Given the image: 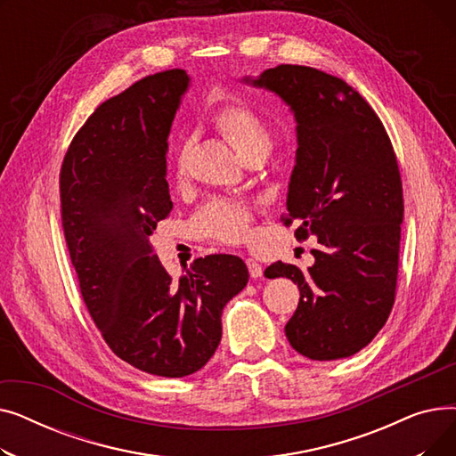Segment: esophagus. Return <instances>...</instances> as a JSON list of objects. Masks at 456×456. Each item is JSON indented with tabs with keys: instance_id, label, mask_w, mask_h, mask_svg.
I'll use <instances>...</instances> for the list:
<instances>
[{
	"instance_id": "34e87169",
	"label": "esophagus",
	"mask_w": 456,
	"mask_h": 456,
	"mask_svg": "<svg viewBox=\"0 0 456 456\" xmlns=\"http://www.w3.org/2000/svg\"><path fill=\"white\" fill-rule=\"evenodd\" d=\"M246 265H248L249 275H251L253 279H258V277H262V265H258L256 260H253V258H248V260H246Z\"/></svg>"
}]
</instances>
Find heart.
I'll return each instance as SVG.
<instances>
[{
    "label": "heart",
    "mask_w": 456,
    "mask_h": 456,
    "mask_svg": "<svg viewBox=\"0 0 456 456\" xmlns=\"http://www.w3.org/2000/svg\"><path fill=\"white\" fill-rule=\"evenodd\" d=\"M214 126L240 159L249 155H268L273 143L272 131L248 103L231 102L214 114ZM184 172V151L177 159V174ZM249 210L240 201L212 200L205 203L191 220V231L203 238L220 242H240L248 232Z\"/></svg>",
    "instance_id": "obj_1"
}]
</instances>
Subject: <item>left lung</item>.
Returning <instances> with one entry per match:
<instances>
[{
	"mask_svg": "<svg viewBox=\"0 0 456 456\" xmlns=\"http://www.w3.org/2000/svg\"><path fill=\"white\" fill-rule=\"evenodd\" d=\"M296 118V166L284 224L297 240L318 238L305 273L275 262L265 275L292 279L301 294L284 332L310 361H338L366 347L395 299L403 186L385 126L346 81L322 69L279 64L253 79Z\"/></svg>",
	"mask_w": 456,
	"mask_h": 456,
	"instance_id": "1",
	"label": "left lung"
}]
</instances>
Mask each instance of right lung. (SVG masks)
<instances>
[{
  "mask_svg": "<svg viewBox=\"0 0 456 456\" xmlns=\"http://www.w3.org/2000/svg\"><path fill=\"white\" fill-rule=\"evenodd\" d=\"M190 77L167 69L102 103L61 167L66 246L88 313L116 356L159 377L201 370L222 340L224 306L248 284L242 258L208 255L172 279L150 236L174 203L167 134Z\"/></svg>",
  "mask_w": 456,
  "mask_h": 456,
  "instance_id": "add662e5",
  "label": "right lung"
}]
</instances>
